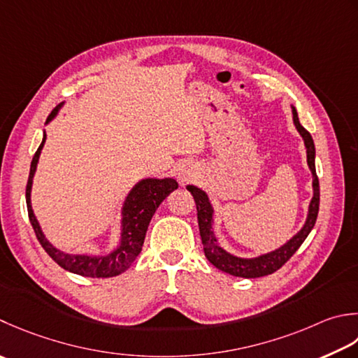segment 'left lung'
Instances as JSON below:
<instances>
[{"label": "left lung", "mask_w": 358, "mask_h": 358, "mask_svg": "<svg viewBox=\"0 0 358 358\" xmlns=\"http://www.w3.org/2000/svg\"><path fill=\"white\" fill-rule=\"evenodd\" d=\"M293 122H295L299 135L303 136L306 149H307V164H309L312 175H313V199L309 206V215L304 223L303 229L299 231L296 236L287 242L284 247L278 248L276 251H271L268 255H262L255 259H242L236 257L233 255L227 253L225 250L217 245V239L213 233V206L209 203L208 195L201 191V189L195 186H187V191L192 194L197 205V219H199V228L201 236L203 250H205V256L214 267L222 271L228 273V275L239 276V278H261L267 276L279 270L282 265L289 261V259L296 253L298 248L303 245L306 237L309 236L312 228L315 227L318 217L320 209V181L317 177V171H315V144L312 135L307 131L303 125H301L296 110L293 108Z\"/></svg>", "instance_id": "left-lung-1"}]
</instances>
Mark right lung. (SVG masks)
I'll use <instances>...</instances> for the list:
<instances>
[{
    "instance_id": "obj_1",
    "label": "right lung",
    "mask_w": 358,
    "mask_h": 358,
    "mask_svg": "<svg viewBox=\"0 0 358 358\" xmlns=\"http://www.w3.org/2000/svg\"><path fill=\"white\" fill-rule=\"evenodd\" d=\"M62 103L55 107L51 115L48 116L46 122L57 115ZM46 141V135H43V141L35 152L31 163V172L29 178H27L26 185V205H27V214H29L31 225L34 228V233L37 236L41 247L45 248L46 253L52 257V261L57 262L62 268H65L76 275L88 276V278H111L117 276L127 270L135 261L136 256L141 253L143 243L145 239L147 227L152 220L153 214H155L157 208L161 205L167 195L178 187V183L173 178H147L139 181V183L131 189L130 194L125 199L122 206V234L121 242H119L117 248L110 253L108 256H85V255H66L63 251L54 248L49 243L43 233H41L40 225L37 219H35L32 206H31V187H32V178L35 169H37L40 152L43 149V144Z\"/></svg>"
}]
</instances>
